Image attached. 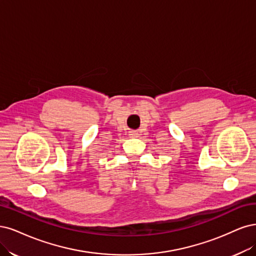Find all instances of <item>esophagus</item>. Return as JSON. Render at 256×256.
<instances>
[{"label": "esophagus", "instance_id": "esophagus-1", "mask_svg": "<svg viewBox=\"0 0 256 256\" xmlns=\"http://www.w3.org/2000/svg\"><path fill=\"white\" fill-rule=\"evenodd\" d=\"M128 135H130V137H132V138H136V137H138V133L136 130H130V133H128Z\"/></svg>", "mask_w": 256, "mask_h": 256}]
</instances>
